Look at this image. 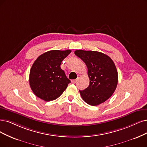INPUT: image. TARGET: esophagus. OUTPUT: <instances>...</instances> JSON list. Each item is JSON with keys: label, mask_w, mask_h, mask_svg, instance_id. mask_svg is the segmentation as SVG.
I'll return each instance as SVG.
<instances>
[{"label": "esophagus", "mask_w": 147, "mask_h": 147, "mask_svg": "<svg viewBox=\"0 0 147 147\" xmlns=\"http://www.w3.org/2000/svg\"><path fill=\"white\" fill-rule=\"evenodd\" d=\"M77 80H78L77 79H74V80H71V82H72L73 84H75L76 82H77Z\"/></svg>", "instance_id": "obj_1"}]
</instances>
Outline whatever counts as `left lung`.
<instances>
[{"instance_id": "1", "label": "left lung", "mask_w": 147, "mask_h": 147, "mask_svg": "<svg viewBox=\"0 0 147 147\" xmlns=\"http://www.w3.org/2000/svg\"><path fill=\"white\" fill-rule=\"evenodd\" d=\"M74 54L85 63L90 79L89 86L79 90L82 99L92 106L105 102L113 95L118 82V74L113 60L96 51L78 50Z\"/></svg>"}]
</instances>
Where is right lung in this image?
<instances>
[{"instance_id": "add662e5", "label": "right lung", "mask_w": 147, "mask_h": 147, "mask_svg": "<svg viewBox=\"0 0 147 147\" xmlns=\"http://www.w3.org/2000/svg\"><path fill=\"white\" fill-rule=\"evenodd\" d=\"M71 52L51 50L41 54L32 64L30 72V85L34 94L49 102L55 100L71 82L61 68L63 60Z\"/></svg>"}]
</instances>
